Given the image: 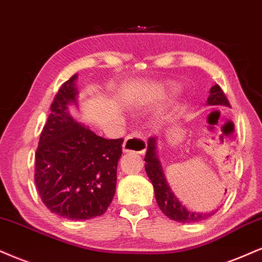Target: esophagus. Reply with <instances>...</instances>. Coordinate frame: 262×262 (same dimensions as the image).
<instances>
[{"instance_id":"esophagus-1","label":"esophagus","mask_w":262,"mask_h":262,"mask_svg":"<svg viewBox=\"0 0 262 262\" xmlns=\"http://www.w3.org/2000/svg\"><path fill=\"white\" fill-rule=\"evenodd\" d=\"M146 140L140 134V132H132L127 135L124 143H123V151L124 152H137L144 154L146 150Z\"/></svg>"}]
</instances>
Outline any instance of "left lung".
Returning <instances> with one entry per match:
<instances>
[{
    "label": "left lung",
    "instance_id": "1",
    "mask_svg": "<svg viewBox=\"0 0 262 262\" xmlns=\"http://www.w3.org/2000/svg\"><path fill=\"white\" fill-rule=\"evenodd\" d=\"M209 105H223V106H231L229 101L227 99L225 93L221 89L219 84L211 88L210 96L207 99ZM145 171L149 179L152 183L154 190H155V198L159 205L160 210L167 217L173 220V221H178L183 223H193L200 222L203 220L209 219L215 212L210 213H201L194 212V211L188 210L187 207L183 205L181 201L177 199L172 189L169 188L168 183L166 181L165 173H163L161 162L156 156V139L155 138H150L147 141V151L146 156H145Z\"/></svg>",
    "mask_w": 262,
    "mask_h": 262
}]
</instances>
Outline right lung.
I'll use <instances>...</instances> for the list:
<instances>
[{
  "instance_id": "add662e5",
  "label": "right lung",
  "mask_w": 262,
  "mask_h": 262,
  "mask_svg": "<svg viewBox=\"0 0 262 262\" xmlns=\"http://www.w3.org/2000/svg\"><path fill=\"white\" fill-rule=\"evenodd\" d=\"M77 75L64 81L51 103L35 152V181L41 201L69 220H89L108 209L116 193L123 139H105L69 115Z\"/></svg>"
}]
</instances>
